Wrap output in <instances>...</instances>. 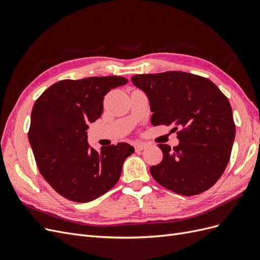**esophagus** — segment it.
<instances>
[{
    "instance_id": "esophagus-1",
    "label": "esophagus",
    "mask_w": 260,
    "mask_h": 260,
    "mask_svg": "<svg viewBox=\"0 0 260 260\" xmlns=\"http://www.w3.org/2000/svg\"><path fill=\"white\" fill-rule=\"evenodd\" d=\"M146 147V144L144 143H136L135 144V148L137 152H140V151H143V149Z\"/></svg>"
}]
</instances>
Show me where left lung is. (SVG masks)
I'll list each match as a JSON object with an SVG mask.
<instances>
[{"label": "left lung", "mask_w": 260, "mask_h": 260, "mask_svg": "<svg viewBox=\"0 0 260 260\" xmlns=\"http://www.w3.org/2000/svg\"><path fill=\"white\" fill-rule=\"evenodd\" d=\"M131 81L145 92L154 125L176 124L179 144H158L162 160L149 168L168 190L198 195L214 185L230 159L235 138L232 108L207 78L183 72L135 75Z\"/></svg>", "instance_id": "left-lung-1"}]
</instances>
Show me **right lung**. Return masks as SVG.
Here are the masks:
<instances>
[{"label":"right lung","instance_id":"add662e5","mask_svg":"<svg viewBox=\"0 0 260 260\" xmlns=\"http://www.w3.org/2000/svg\"><path fill=\"white\" fill-rule=\"evenodd\" d=\"M128 83L123 77L60 80L39 98L31 112L28 138L42 177L65 199L88 203L118 182L122 164L135 148L118 143L101 148L88 143V123L103 113L112 89Z\"/></svg>","mask_w":260,"mask_h":260}]
</instances>
